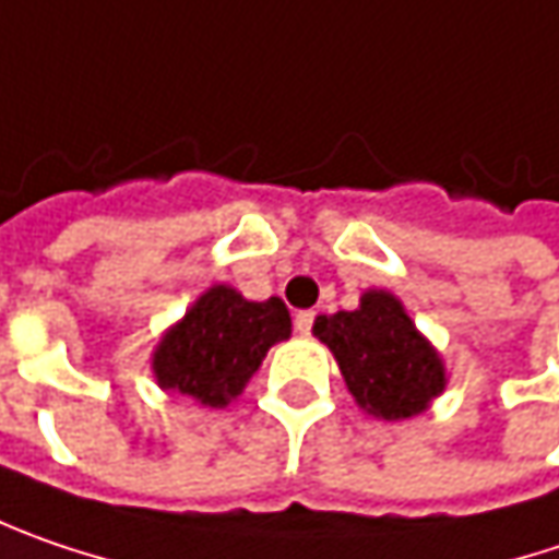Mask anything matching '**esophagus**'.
Masks as SVG:
<instances>
[{
    "instance_id": "esophagus-1",
    "label": "esophagus",
    "mask_w": 559,
    "mask_h": 559,
    "mask_svg": "<svg viewBox=\"0 0 559 559\" xmlns=\"http://www.w3.org/2000/svg\"><path fill=\"white\" fill-rule=\"evenodd\" d=\"M312 319H316V312H312V310L297 312V316H294V329H297V332H300V335H310Z\"/></svg>"
}]
</instances>
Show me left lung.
Returning <instances> with one entry per match:
<instances>
[{
    "instance_id": "1",
    "label": "left lung",
    "mask_w": 559,
    "mask_h": 559,
    "mask_svg": "<svg viewBox=\"0 0 559 559\" xmlns=\"http://www.w3.org/2000/svg\"><path fill=\"white\" fill-rule=\"evenodd\" d=\"M312 335L335 354L357 408L377 420L417 417L445 392V360L392 290L370 287L357 310L316 316Z\"/></svg>"
}]
</instances>
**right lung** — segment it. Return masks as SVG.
<instances>
[{"label":"right lung","instance_id":"add662e5","mask_svg":"<svg viewBox=\"0 0 559 559\" xmlns=\"http://www.w3.org/2000/svg\"><path fill=\"white\" fill-rule=\"evenodd\" d=\"M290 338L281 297L247 300L230 284H212L151 350V373L164 392L202 408H227L243 395L269 347Z\"/></svg>","mask_w":559,"mask_h":559}]
</instances>
